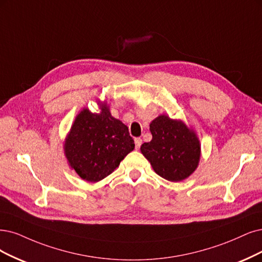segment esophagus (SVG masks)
Here are the masks:
<instances>
[{
	"label": "esophagus",
	"mask_w": 262,
	"mask_h": 262,
	"mask_svg": "<svg viewBox=\"0 0 262 262\" xmlns=\"http://www.w3.org/2000/svg\"><path fill=\"white\" fill-rule=\"evenodd\" d=\"M141 143H142L141 138H135V147H136V150H138L140 148Z\"/></svg>",
	"instance_id": "esophagus-1"
}]
</instances>
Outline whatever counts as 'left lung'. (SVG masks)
Returning <instances> with one entry per match:
<instances>
[{
	"label": "left lung",
	"mask_w": 262,
	"mask_h": 262,
	"mask_svg": "<svg viewBox=\"0 0 262 262\" xmlns=\"http://www.w3.org/2000/svg\"><path fill=\"white\" fill-rule=\"evenodd\" d=\"M152 140L140 151L159 176L178 182L191 176L199 166L201 143L196 133L181 120L161 114L150 123Z\"/></svg>",
	"instance_id": "1"
}]
</instances>
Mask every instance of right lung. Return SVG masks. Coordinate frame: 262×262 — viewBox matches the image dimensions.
Here are the masks:
<instances>
[{
  "label": "right lung",
  "instance_id": "obj_1",
  "mask_svg": "<svg viewBox=\"0 0 262 262\" xmlns=\"http://www.w3.org/2000/svg\"><path fill=\"white\" fill-rule=\"evenodd\" d=\"M100 112L83 108L68 133L63 151L68 164L83 180L98 182L119 167L135 148L128 127L113 118L109 104L97 101Z\"/></svg>",
  "mask_w": 262,
  "mask_h": 262
}]
</instances>
